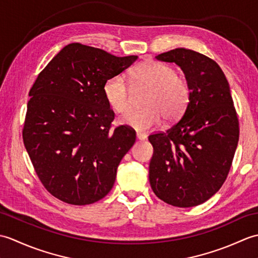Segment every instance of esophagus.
<instances>
[{
	"mask_svg": "<svg viewBox=\"0 0 258 258\" xmlns=\"http://www.w3.org/2000/svg\"><path fill=\"white\" fill-rule=\"evenodd\" d=\"M136 139H138L139 141H145L147 139L146 134H143V133H138L136 134Z\"/></svg>",
	"mask_w": 258,
	"mask_h": 258,
	"instance_id": "1",
	"label": "esophagus"
}]
</instances>
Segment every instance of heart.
Listing matches in <instances>:
<instances>
[{
  "instance_id": "b5f03b06",
  "label": "heart",
  "mask_w": 258,
  "mask_h": 258,
  "mask_svg": "<svg viewBox=\"0 0 258 258\" xmlns=\"http://www.w3.org/2000/svg\"><path fill=\"white\" fill-rule=\"evenodd\" d=\"M134 84L151 87L143 107L127 109L131 104L128 85L123 75L108 78L103 85V95L114 112L122 113L119 123L138 132H147L161 124L164 114L168 119L178 117L189 100V87L186 81L176 75L173 68L157 61H146L131 72Z\"/></svg>"
}]
</instances>
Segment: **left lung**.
I'll return each mask as SVG.
<instances>
[{"label": "left lung", "mask_w": 258, "mask_h": 258, "mask_svg": "<svg viewBox=\"0 0 258 258\" xmlns=\"http://www.w3.org/2000/svg\"><path fill=\"white\" fill-rule=\"evenodd\" d=\"M156 58L182 69L189 100L178 122L149 136L154 149L150 184L169 205L197 206L222 187L236 151L239 127L231 90L220 65L199 52L180 47Z\"/></svg>", "instance_id": "8db88e82"}]
</instances>
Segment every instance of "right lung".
Returning <instances> with one entry per match:
<instances>
[{"label":"right lung","instance_id":"obj_1","mask_svg":"<svg viewBox=\"0 0 258 258\" xmlns=\"http://www.w3.org/2000/svg\"><path fill=\"white\" fill-rule=\"evenodd\" d=\"M136 59L72 43L52 58L30 90L23 142L43 186L59 201L87 205L112 189L136 134L125 125L111 130L114 112L103 85Z\"/></svg>","mask_w":258,"mask_h":258}]
</instances>
